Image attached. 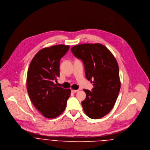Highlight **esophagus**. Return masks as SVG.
Returning <instances> with one entry per match:
<instances>
[{"instance_id": "1", "label": "esophagus", "mask_w": 150, "mask_h": 150, "mask_svg": "<svg viewBox=\"0 0 150 150\" xmlns=\"http://www.w3.org/2000/svg\"><path fill=\"white\" fill-rule=\"evenodd\" d=\"M78 91H79V90H78V89H77V90H74V89H72V90H71V92H72V93H76V92H77Z\"/></svg>"}]
</instances>
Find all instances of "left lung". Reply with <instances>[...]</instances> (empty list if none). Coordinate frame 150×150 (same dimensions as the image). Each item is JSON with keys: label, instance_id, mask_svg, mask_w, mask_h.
Here are the masks:
<instances>
[{"label": "left lung", "instance_id": "1", "mask_svg": "<svg viewBox=\"0 0 150 150\" xmlns=\"http://www.w3.org/2000/svg\"><path fill=\"white\" fill-rule=\"evenodd\" d=\"M71 51L82 61L85 76L94 86L91 91L83 89L86 93V98L82 101L83 111L91 119L101 118L111 111L120 92L118 63L109 50L100 43L75 45Z\"/></svg>", "mask_w": 150, "mask_h": 150}]
</instances>
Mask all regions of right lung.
<instances>
[{
	"label": "right lung",
	"mask_w": 150,
	"mask_h": 150,
	"mask_svg": "<svg viewBox=\"0 0 150 150\" xmlns=\"http://www.w3.org/2000/svg\"><path fill=\"white\" fill-rule=\"evenodd\" d=\"M69 46L45 47L32 59L28 71L27 91L35 107L46 118H54L65 110L70 89L58 87L54 81L59 76L61 59Z\"/></svg>",
	"instance_id": "right-lung-1"
}]
</instances>
